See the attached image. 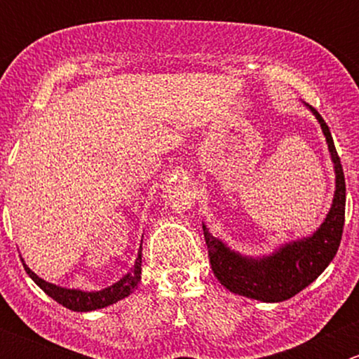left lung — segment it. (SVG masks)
Masks as SVG:
<instances>
[{"mask_svg":"<svg viewBox=\"0 0 359 359\" xmlns=\"http://www.w3.org/2000/svg\"><path fill=\"white\" fill-rule=\"evenodd\" d=\"M320 121L327 137L328 151L335 168L334 203L327 219L311 236L281 245L266 257H245L212 236L203 224L208 259L217 280L229 292L262 302H283L309 287L334 260L339 250L346 215V180L340 158L328 125L313 106H307Z\"/></svg>","mask_w":359,"mask_h":359,"instance_id":"left-lung-1","label":"left lung"}]
</instances>
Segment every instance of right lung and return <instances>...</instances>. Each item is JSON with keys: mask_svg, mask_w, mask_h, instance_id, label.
Returning a JSON list of instances; mask_svg holds the SVG:
<instances>
[{"mask_svg": "<svg viewBox=\"0 0 359 359\" xmlns=\"http://www.w3.org/2000/svg\"><path fill=\"white\" fill-rule=\"evenodd\" d=\"M24 269L29 276L32 278L36 285L41 288L43 292L48 297H52L53 300H57L59 304H62L64 307L71 311H78V313H88V311L102 309V307L111 306V304L118 302V300L125 299L130 293L135 290L140 283V274H142V245H140L139 253H137V259L133 267L130 269V273H126L125 276L119 281H116L111 287L104 288L99 292H83V290H74V288H62L57 287V285L48 283V281L41 280L38 274L32 273L27 266L24 264Z\"/></svg>", "mask_w": 359, "mask_h": 359, "instance_id": "1", "label": "right lung"}]
</instances>
